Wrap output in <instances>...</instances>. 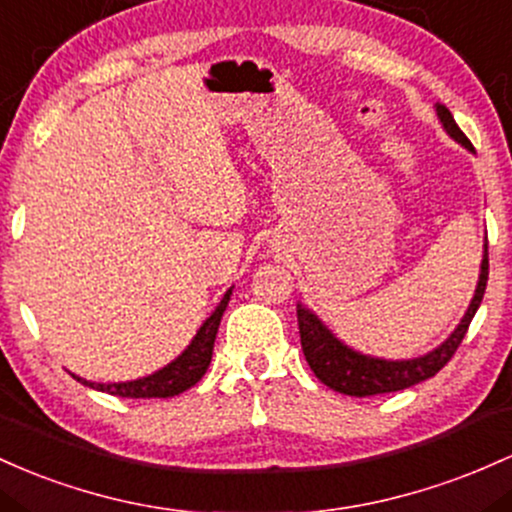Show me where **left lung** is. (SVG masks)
<instances>
[{
  "label": "left lung",
  "instance_id": "1",
  "mask_svg": "<svg viewBox=\"0 0 512 512\" xmlns=\"http://www.w3.org/2000/svg\"><path fill=\"white\" fill-rule=\"evenodd\" d=\"M440 123L445 125V130L455 137L457 142H462L464 147L472 149L469 137L459 130V125L452 118V113L445 106H438ZM488 283V241L484 246V261H481V275L479 285H476L474 300L469 304L467 314H464L462 324L457 326L455 333L442 343L440 348H435L433 353L423 355L416 360H401V363H389V360H377L367 358V355L355 353L348 346H343L333 333L326 329L321 321L314 317L309 309H304L302 304L297 307V326H300V341L304 358H307L309 367H312L314 375L319 377L326 387L333 392H341L348 396H375V394H387V392H399V389L413 387V384L428 380V377L438 375V372L452 360V355L457 353L459 343L467 336L469 324H472L476 309H479L481 300H484Z\"/></svg>",
  "mask_w": 512,
  "mask_h": 512
}]
</instances>
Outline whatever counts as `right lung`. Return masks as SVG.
Wrapping results in <instances>:
<instances>
[{"instance_id": "obj_1", "label": "right lung", "mask_w": 512, "mask_h": 512, "mask_svg": "<svg viewBox=\"0 0 512 512\" xmlns=\"http://www.w3.org/2000/svg\"><path fill=\"white\" fill-rule=\"evenodd\" d=\"M229 295L232 290H227V295L222 297L220 307L210 314V319L200 326V331L195 333V338L191 341L179 358L174 360L171 365H166L164 370L154 372V375L145 377V380H135V382H120V384H94L86 382L82 377L72 375L74 380L86 384V387H94L99 392L113 394V396H123V399H169V396H176L186 389H191L195 382H200V377L208 372V365L212 360V348H215V336L217 329H220V319L225 314Z\"/></svg>"}]
</instances>
